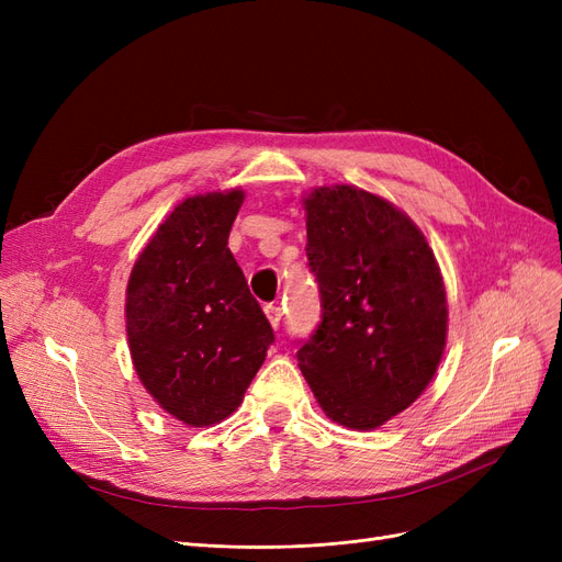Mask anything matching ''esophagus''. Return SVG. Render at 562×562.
<instances>
[{
    "label": "esophagus",
    "mask_w": 562,
    "mask_h": 562,
    "mask_svg": "<svg viewBox=\"0 0 562 562\" xmlns=\"http://www.w3.org/2000/svg\"><path fill=\"white\" fill-rule=\"evenodd\" d=\"M265 314H267V318H269V323H271V328H279V326H281V316H283V312H281L279 304H267V307H265Z\"/></svg>",
    "instance_id": "1"
}]
</instances>
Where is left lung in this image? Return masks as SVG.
Instances as JSON below:
<instances>
[{"mask_svg": "<svg viewBox=\"0 0 562 562\" xmlns=\"http://www.w3.org/2000/svg\"><path fill=\"white\" fill-rule=\"evenodd\" d=\"M302 209L323 316L300 370L328 419L372 431L422 396L443 359V274L413 220L361 187H314Z\"/></svg>", "mask_w": 562, "mask_h": 562, "instance_id": "8db88e82", "label": "left lung"}]
</instances>
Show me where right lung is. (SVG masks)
<instances>
[{
    "instance_id": "1",
    "label": "right lung",
    "mask_w": 562,
    "mask_h": 562,
    "mask_svg": "<svg viewBox=\"0 0 562 562\" xmlns=\"http://www.w3.org/2000/svg\"><path fill=\"white\" fill-rule=\"evenodd\" d=\"M246 192L187 196L135 260L126 335L138 380L187 427H213L241 405L274 330L227 239Z\"/></svg>"
}]
</instances>
